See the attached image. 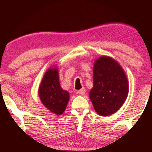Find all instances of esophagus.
<instances>
[{"label":"esophagus","instance_id":"esophagus-1","mask_svg":"<svg viewBox=\"0 0 152 152\" xmlns=\"http://www.w3.org/2000/svg\"><path fill=\"white\" fill-rule=\"evenodd\" d=\"M77 93L79 94H81V95H84V94L86 93V89H85L84 88H82L81 89H80V90L78 91Z\"/></svg>","mask_w":152,"mask_h":152}]
</instances>
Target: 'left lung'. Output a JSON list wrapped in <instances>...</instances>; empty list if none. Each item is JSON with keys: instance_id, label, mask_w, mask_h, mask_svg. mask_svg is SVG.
Here are the masks:
<instances>
[{"instance_id": "obj_1", "label": "left lung", "mask_w": 152, "mask_h": 152, "mask_svg": "<svg viewBox=\"0 0 152 152\" xmlns=\"http://www.w3.org/2000/svg\"><path fill=\"white\" fill-rule=\"evenodd\" d=\"M93 80L89 97L96 112L101 116L114 114L128 96L129 83L124 71L114 59L103 56L94 62Z\"/></svg>"}]
</instances>
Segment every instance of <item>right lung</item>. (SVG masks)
Returning a JSON list of instances; mask_svg holds the SVG:
<instances>
[{"instance_id": "obj_1", "label": "right lung", "mask_w": 152, "mask_h": 152, "mask_svg": "<svg viewBox=\"0 0 152 152\" xmlns=\"http://www.w3.org/2000/svg\"><path fill=\"white\" fill-rule=\"evenodd\" d=\"M38 95L42 104L52 113L61 115L65 111L69 93L60 86L56 67L50 68L45 73L38 88Z\"/></svg>"}]
</instances>
